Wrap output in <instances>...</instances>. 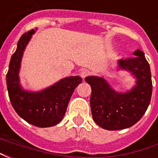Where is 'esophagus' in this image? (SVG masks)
<instances>
[{"mask_svg":"<svg viewBox=\"0 0 158 158\" xmlns=\"http://www.w3.org/2000/svg\"><path fill=\"white\" fill-rule=\"evenodd\" d=\"M80 75H81L82 78L85 79V77L89 75V70H87V69H84V70H82V72L80 73Z\"/></svg>","mask_w":158,"mask_h":158,"instance_id":"1","label":"esophagus"}]
</instances>
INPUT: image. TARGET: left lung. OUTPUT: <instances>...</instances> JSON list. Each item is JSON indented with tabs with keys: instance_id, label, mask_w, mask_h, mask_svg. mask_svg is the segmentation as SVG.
<instances>
[{
	"instance_id": "obj_1",
	"label": "left lung",
	"mask_w": 158,
	"mask_h": 158,
	"mask_svg": "<svg viewBox=\"0 0 158 158\" xmlns=\"http://www.w3.org/2000/svg\"><path fill=\"white\" fill-rule=\"evenodd\" d=\"M131 58L119 60V67L130 71L136 85L130 91L116 93L98 77H86L91 87L90 108L96 124L107 130H119L133 126L142 118L149 106L152 93V74L144 52L137 50Z\"/></svg>"
}]
</instances>
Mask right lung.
Returning <instances> with one entry per match:
<instances>
[{
  "mask_svg": "<svg viewBox=\"0 0 158 158\" xmlns=\"http://www.w3.org/2000/svg\"><path fill=\"white\" fill-rule=\"evenodd\" d=\"M34 29L24 33L18 42L6 73V85L12 106L22 118L36 127H52L62 121L73 90L82 79L69 77L54 85L37 93L24 91L20 87L19 70L23 52L29 41Z\"/></svg>",
  "mask_w": 158,
  "mask_h": 158,
  "instance_id": "right-lung-1",
  "label": "right lung"
}]
</instances>
